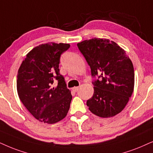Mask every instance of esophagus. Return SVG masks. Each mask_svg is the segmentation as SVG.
I'll list each match as a JSON object with an SVG mask.
<instances>
[{
    "mask_svg": "<svg viewBox=\"0 0 153 153\" xmlns=\"http://www.w3.org/2000/svg\"><path fill=\"white\" fill-rule=\"evenodd\" d=\"M78 87H75V88H73V89H72V90H73V92H77V91H78Z\"/></svg>",
    "mask_w": 153,
    "mask_h": 153,
    "instance_id": "34e87169",
    "label": "esophagus"
}]
</instances>
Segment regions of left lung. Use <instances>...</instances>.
Returning a JSON list of instances; mask_svg holds the SVG:
<instances>
[{"instance_id": "1", "label": "left lung", "mask_w": 153, "mask_h": 153, "mask_svg": "<svg viewBox=\"0 0 153 153\" xmlns=\"http://www.w3.org/2000/svg\"><path fill=\"white\" fill-rule=\"evenodd\" d=\"M90 65L93 96L87 101L90 111L100 117L118 114L124 109L134 88V69L124 50L114 42L94 38L78 43Z\"/></svg>"}]
</instances>
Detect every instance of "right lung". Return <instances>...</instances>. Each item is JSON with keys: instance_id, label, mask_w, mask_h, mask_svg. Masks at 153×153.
<instances>
[{"instance_id": "1", "label": "right lung", "mask_w": 153, "mask_h": 153, "mask_svg": "<svg viewBox=\"0 0 153 153\" xmlns=\"http://www.w3.org/2000/svg\"><path fill=\"white\" fill-rule=\"evenodd\" d=\"M68 44L48 43L36 46L27 54L18 70L19 97L31 114L39 121L55 123L66 117L72 95L59 73L61 55ZM57 85L53 87V81Z\"/></svg>"}]
</instances>
